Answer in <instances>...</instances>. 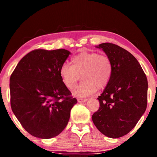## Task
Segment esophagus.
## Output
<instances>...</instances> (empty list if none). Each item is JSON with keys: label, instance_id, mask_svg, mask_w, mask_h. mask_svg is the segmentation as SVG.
I'll use <instances>...</instances> for the list:
<instances>
[{"label": "esophagus", "instance_id": "obj_1", "mask_svg": "<svg viewBox=\"0 0 157 157\" xmlns=\"http://www.w3.org/2000/svg\"><path fill=\"white\" fill-rule=\"evenodd\" d=\"M78 102H86L87 100L86 99H82V98H78Z\"/></svg>", "mask_w": 157, "mask_h": 157}]
</instances>
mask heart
Here are the masks:
<instances>
[{
  "mask_svg": "<svg viewBox=\"0 0 157 157\" xmlns=\"http://www.w3.org/2000/svg\"><path fill=\"white\" fill-rule=\"evenodd\" d=\"M71 64H62L59 75L63 84L69 89H72L77 82L82 78L73 91V95L78 98L88 97L98 89L105 88L112 76V63L105 55L82 52L72 57Z\"/></svg>",
  "mask_w": 157,
  "mask_h": 157,
  "instance_id": "1",
  "label": "heart"
}]
</instances>
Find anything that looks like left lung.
Here are the masks:
<instances>
[{
	"label": "left lung",
	"mask_w": 157,
	"mask_h": 157,
	"mask_svg": "<svg viewBox=\"0 0 157 157\" xmlns=\"http://www.w3.org/2000/svg\"><path fill=\"white\" fill-rule=\"evenodd\" d=\"M111 61L112 76L98 100L100 107L92 121L106 136H123L136 126L147 107V79L139 62L127 50L117 45L98 46Z\"/></svg>",
	"instance_id": "8db88e82"
}]
</instances>
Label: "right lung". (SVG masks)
I'll return each instance as SVG.
<instances>
[{
  "mask_svg": "<svg viewBox=\"0 0 157 157\" xmlns=\"http://www.w3.org/2000/svg\"><path fill=\"white\" fill-rule=\"evenodd\" d=\"M70 54L65 49L33 50L20 60L10 77L12 110L34 136L48 139L59 135L78 102L59 75Z\"/></svg>",
  "mask_w": 157,
  "mask_h": 157,
  "instance_id": "1",
  "label": "right lung"
}]
</instances>
